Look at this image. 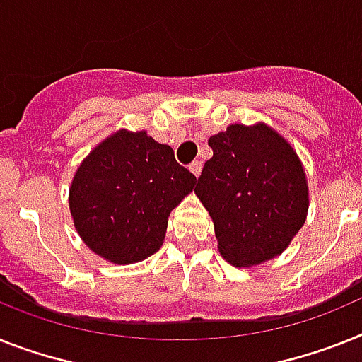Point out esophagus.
Segmentation results:
<instances>
[{
	"instance_id": "1",
	"label": "esophagus",
	"mask_w": 362,
	"mask_h": 362,
	"mask_svg": "<svg viewBox=\"0 0 362 362\" xmlns=\"http://www.w3.org/2000/svg\"><path fill=\"white\" fill-rule=\"evenodd\" d=\"M189 171L193 173V175H195V176H199L200 171H202V163H200V162H193L189 165Z\"/></svg>"
}]
</instances>
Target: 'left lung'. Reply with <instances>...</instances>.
Returning <instances> with one entry per match:
<instances>
[{
    "instance_id": "obj_1",
    "label": "left lung",
    "mask_w": 362,
    "mask_h": 362,
    "mask_svg": "<svg viewBox=\"0 0 362 362\" xmlns=\"http://www.w3.org/2000/svg\"><path fill=\"white\" fill-rule=\"evenodd\" d=\"M195 193L214 221L221 256L235 267L279 256L305 223L309 189L298 154L257 123L211 136Z\"/></svg>"
}]
</instances>
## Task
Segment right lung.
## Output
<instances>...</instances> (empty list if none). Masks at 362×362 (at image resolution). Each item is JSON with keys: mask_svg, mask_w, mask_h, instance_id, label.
Returning <instances> with one entry per match:
<instances>
[{"mask_svg": "<svg viewBox=\"0 0 362 362\" xmlns=\"http://www.w3.org/2000/svg\"><path fill=\"white\" fill-rule=\"evenodd\" d=\"M195 175L145 130H117L97 145L73 176L69 211L78 235L115 265L160 250L171 209L189 195Z\"/></svg>", "mask_w": 362, "mask_h": 362, "instance_id": "1", "label": "right lung"}]
</instances>
